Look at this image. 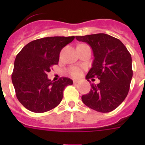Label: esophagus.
<instances>
[{
  "instance_id": "esophagus-1",
  "label": "esophagus",
  "mask_w": 145,
  "mask_h": 145,
  "mask_svg": "<svg viewBox=\"0 0 145 145\" xmlns=\"http://www.w3.org/2000/svg\"><path fill=\"white\" fill-rule=\"evenodd\" d=\"M79 82H80V80H77V79H74V80H73V84H78Z\"/></svg>"
}]
</instances>
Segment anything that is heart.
<instances>
[{"label": "heart", "instance_id": "1", "mask_svg": "<svg viewBox=\"0 0 145 145\" xmlns=\"http://www.w3.org/2000/svg\"><path fill=\"white\" fill-rule=\"evenodd\" d=\"M84 67L81 66H72L68 69L67 72L71 76L74 78H79L83 73Z\"/></svg>", "mask_w": 145, "mask_h": 145}]
</instances>
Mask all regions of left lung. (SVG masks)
Masks as SVG:
<instances>
[{
	"label": "left lung",
	"mask_w": 145,
	"mask_h": 145,
	"mask_svg": "<svg viewBox=\"0 0 145 145\" xmlns=\"http://www.w3.org/2000/svg\"><path fill=\"white\" fill-rule=\"evenodd\" d=\"M75 38L88 43L93 51L94 59L86 78L89 81L97 77L100 80L91 84L90 91L82 96V101L97 112L114 110L129 93L133 76L131 54L120 40L105 33Z\"/></svg>",
	"instance_id": "obj_1"
}]
</instances>
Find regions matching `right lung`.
Listing matches in <instances>:
<instances>
[{"label": "right lung", "mask_w": 145, "mask_h": 145, "mask_svg": "<svg viewBox=\"0 0 145 145\" xmlns=\"http://www.w3.org/2000/svg\"><path fill=\"white\" fill-rule=\"evenodd\" d=\"M75 36L47 37L35 40L16 55L11 75L18 100L33 112H45L57 107L65 88L72 80L63 77L57 81L48 79L52 67L58 65L61 50Z\"/></svg>", "instance_id": "obj_1"}]
</instances>
